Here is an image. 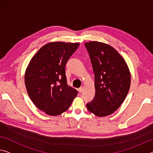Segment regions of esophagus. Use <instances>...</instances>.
Listing matches in <instances>:
<instances>
[{"instance_id": "obj_1", "label": "esophagus", "mask_w": 153, "mask_h": 153, "mask_svg": "<svg viewBox=\"0 0 153 153\" xmlns=\"http://www.w3.org/2000/svg\"><path fill=\"white\" fill-rule=\"evenodd\" d=\"M83 90H84V88H83V87H81V88H79V91L80 93H81L82 91H83Z\"/></svg>"}]
</instances>
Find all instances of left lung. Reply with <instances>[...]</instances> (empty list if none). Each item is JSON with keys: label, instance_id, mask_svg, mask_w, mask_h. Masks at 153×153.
Masks as SVG:
<instances>
[{"label": "left lung", "instance_id": "left-lung-1", "mask_svg": "<svg viewBox=\"0 0 153 153\" xmlns=\"http://www.w3.org/2000/svg\"><path fill=\"white\" fill-rule=\"evenodd\" d=\"M95 75V96L86 105L96 116L112 114L123 104L131 85V72L125 60L109 44L85 42Z\"/></svg>", "mask_w": 153, "mask_h": 153}]
</instances>
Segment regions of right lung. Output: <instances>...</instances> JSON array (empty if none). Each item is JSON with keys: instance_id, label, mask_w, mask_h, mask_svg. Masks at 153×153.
Returning <instances> with one entry per match:
<instances>
[{"instance_id": "1", "label": "right lung", "mask_w": 153, "mask_h": 153, "mask_svg": "<svg viewBox=\"0 0 153 153\" xmlns=\"http://www.w3.org/2000/svg\"><path fill=\"white\" fill-rule=\"evenodd\" d=\"M79 43L52 42L35 54L25 74L28 94L34 105L49 116L66 111L78 91L68 86L65 66Z\"/></svg>"}]
</instances>
